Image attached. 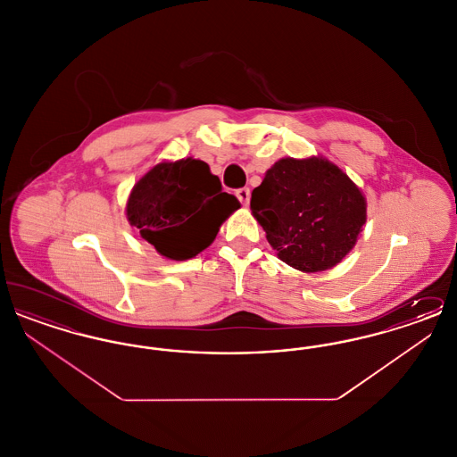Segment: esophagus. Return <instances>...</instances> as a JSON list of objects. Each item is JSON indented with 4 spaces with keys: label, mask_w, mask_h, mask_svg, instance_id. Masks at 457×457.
I'll return each instance as SVG.
<instances>
[{
    "label": "esophagus",
    "mask_w": 457,
    "mask_h": 457,
    "mask_svg": "<svg viewBox=\"0 0 457 457\" xmlns=\"http://www.w3.org/2000/svg\"><path fill=\"white\" fill-rule=\"evenodd\" d=\"M237 196L243 205L250 204V188H239L237 190Z\"/></svg>",
    "instance_id": "esophagus-1"
}]
</instances>
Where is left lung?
<instances>
[{"label": "left lung", "instance_id": "obj_1", "mask_svg": "<svg viewBox=\"0 0 457 457\" xmlns=\"http://www.w3.org/2000/svg\"><path fill=\"white\" fill-rule=\"evenodd\" d=\"M252 214L278 257L302 272L343 261L367 222V200L326 157H283L252 192Z\"/></svg>", "mask_w": 457, "mask_h": 457}]
</instances>
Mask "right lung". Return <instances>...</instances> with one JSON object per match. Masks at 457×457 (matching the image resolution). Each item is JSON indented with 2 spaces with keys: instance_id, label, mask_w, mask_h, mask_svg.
Returning a JSON list of instances; mask_svg holds the SVG:
<instances>
[{
  "instance_id": "right-lung-1",
  "label": "right lung",
  "mask_w": 457,
  "mask_h": 457,
  "mask_svg": "<svg viewBox=\"0 0 457 457\" xmlns=\"http://www.w3.org/2000/svg\"><path fill=\"white\" fill-rule=\"evenodd\" d=\"M239 205L237 196L222 192L207 162L187 157L155 164L133 185L127 219L159 255L188 261L216 239Z\"/></svg>"
}]
</instances>
